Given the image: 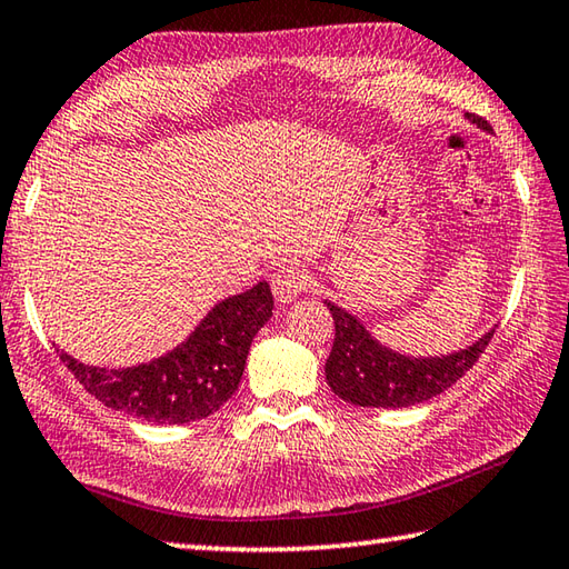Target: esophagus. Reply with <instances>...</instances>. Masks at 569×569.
Instances as JSON below:
<instances>
[{"label": "esophagus", "instance_id": "1", "mask_svg": "<svg viewBox=\"0 0 569 569\" xmlns=\"http://www.w3.org/2000/svg\"><path fill=\"white\" fill-rule=\"evenodd\" d=\"M308 286H311V276H308L306 268H301V266L283 263V266H278L276 271L271 273L273 296L281 303L293 301V298L301 296Z\"/></svg>", "mask_w": 569, "mask_h": 569}]
</instances>
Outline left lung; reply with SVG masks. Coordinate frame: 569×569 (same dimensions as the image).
Returning <instances> with one entry per match:
<instances>
[{"label":"left lung","instance_id":"left-lung-1","mask_svg":"<svg viewBox=\"0 0 569 569\" xmlns=\"http://www.w3.org/2000/svg\"><path fill=\"white\" fill-rule=\"evenodd\" d=\"M468 119L480 129L492 131L478 113H468ZM326 306L336 323L333 348L326 360V380L338 398L363 408H408L440 396L478 363L495 333L490 330L460 353L418 360L378 346L360 320L333 303L326 301Z\"/></svg>","mask_w":569,"mask_h":569}]
</instances>
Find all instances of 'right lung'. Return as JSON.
<instances>
[{"label":"right lung","instance_id":"obj_1","mask_svg":"<svg viewBox=\"0 0 569 569\" xmlns=\"http://www.w3.org/2000/svg\"><path fill=\"white\" fill-rule=\"evenodd\" d=\"M273 313L266 281L221 301L201 320L191 338L149 366L107 370L59 353L87 392L123 416L183 426L209 418L241 383L251 340Z\"/></svg>","mask_w":569,"mask_h":569}]
</instances>
